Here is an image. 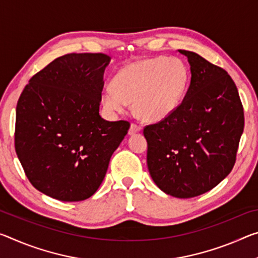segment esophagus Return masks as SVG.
I'll use <instances>...</instances> for the list:
<instances>
[{
  "mask_svg": "<svg viewBox=\"0 0 258 258\" xmlns=\"http://www.w3.org/2000/svg\"><path fill=\"white\" fill-rule=\"evenodd\" d=\"M141 130H142L141 126H139L137 124H131L130 130H128V134H130V136H133V134L140 132Z\"/></svg>",
  "mask_w": 258,
  "mask_h": 258,
  "instance_id": "obj_1",
  "label": "esophagus"
}]
</instances>
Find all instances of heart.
Wrapping results in <instances>:
<instances>
[{"mask_svg":"<svg viewBox=\"0 0 258 258\" xmlns=\"http://www.w3.org/2000/svg\"><path fill=\"white\" fill-rule=\"evenodd\" d=\"M189 80V70L180 58L158 56L136 60L116 73L112 86L102 91L101 102L110 114L125 111L132 103L139 118L158 122L180 107Z\"/></svg>","mask_w":258,"mask_h":258,"instance_id":"1","label":"heart"}]
</instances>
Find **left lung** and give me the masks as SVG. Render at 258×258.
I'll return each instance as SVG.
<instances>
[{
	"label": "left lung",
	"mask_w": 258,
	"mask_h": 258,
	"mask_svg": "<svg viewBox=\"0 0 258 258\" xmlns=\"http://www.w3.org/2000/svg\"><path fill=\"white\" fill-rule=\"evenodd\" d=\"M190 85L172 116L145 127L147 165L159 189L178 199L207 193L235 163L244 117L238 88L222 68L193 51Z\"/></svg>",
	"instance_id": "1"
}]
</instances>
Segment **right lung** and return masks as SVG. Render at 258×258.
Returning a JSON list of instances; mask_svg holds the SVG:
<instances>
[{
  "instance_id": "add662e5",
  "label": "right lung",
  "mask_w": 258,
  "mask_h": 258,
  "mask_svg": "<svg viewBox=\"0 0 258 258\" xmlns=\"http://www.w3.org/2000/svg\"><path fill=\"white\" fill-rule=\"evenodd\" d=\"M104 54L60 56L28 81L16 108L15 147L26 177L64 202L95 193L130 122L100 116Z\"/></svg>"
}]
</instances>
